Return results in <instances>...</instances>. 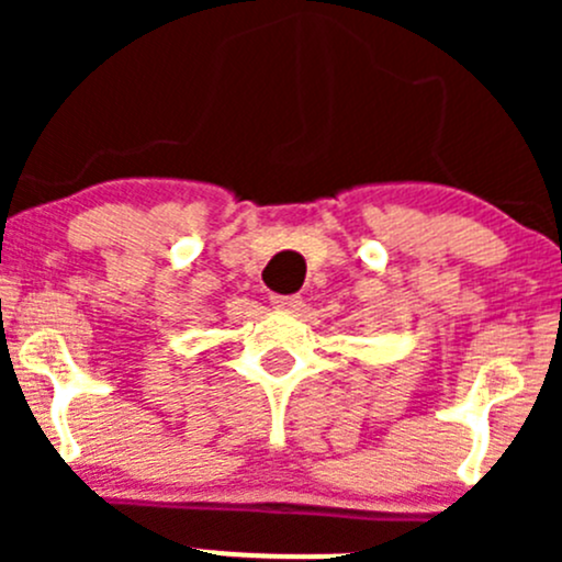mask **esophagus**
Wrapping results in <instances>:
<instances>
[{"label": "esophagus", "instance_id": "34e87169", "mask_svg": "<svg viewBox=\"0 0 562 562\" xmlns=\"http://www.w3.org/2000/svg\"><path fill=\"white\" fill-rule=\"evenodd\" d=\"M271 304L277 310H285V313H299L304 307L302 296H271Z\"/></svg>", "mask_w": 562, "mask_h": 562}]
</instances>
